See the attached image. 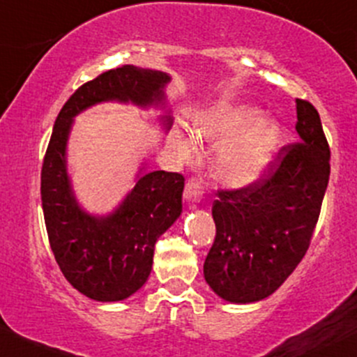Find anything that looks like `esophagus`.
I'll return each mask as SVG.
<instances>
[{
	"label": "esophagus",
	"instance_id": "obj_1",
	"mask_svg": "<svg viewBox=\"0 0 357 357\" xmlns=\"http://www.w3.org/2000/svg\"><path fill=\"white\" fill-rule=\"evenodd\" d=\"M203 193H205V185H203L202 178H191L190 181L186 183L185 198L188 203L197 205V203H199L203 199Z\"/></svg>",
	"mask_w": 357,
	"mask_h": 357
}]
</instances>
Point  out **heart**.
<instances>
[{"label": "heart", "instance_id": "1", "mask_svg": "<svg viewBox=\"0 0 357 357\" xmlns=\"http://www.w3.org/2000/svg\"><path fill=\"white\" fill-rule=\"evenodd\" d=\"M195 137L208 146H220L213 158V172L223 185L244 188L256 183L271 166L281 140L276 120L248 105H222L198 120ZM171 144L181 155L191 154L185 135L174 134Z\"/></svg>", "mask_w": 357, "mask_h": 357}]
</instances>
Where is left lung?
Listing matches in <instances>:
<instances>
[{
    "mask_svg": "<svg viewBox=\"0 0 357 357\" xmlns=\"http://www.w3.org/2000/svg\"><path fill=\"white\" fill-rule=\"evenodd\" d=\"M300 142L284 146L252 185L218 191L211 215L217 236L203 274L230 303L273 295L303 259L331 174V149L319 112L296 100Z\"/></svg>",
    "mask_w": 357,
    "mask_h": 357,
    "instance_id": "8db88e82",
    "label": "left lung"
}]
</instances>
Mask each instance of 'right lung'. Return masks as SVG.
<instances>
[{
	"mask_svg": "<svg viewBox=\"0 0 357 357\" xmlns=\"http://www.w3.org/2000/svg\"><path fill=\"white\" fill-rule=\"evenodd\" d=\"M169 74L135 66L107 70L81 86L59 112L42 166V208L50 249L66 280L96 301H120L144 287L158 238L183 211L185 178L178 172L146 171L108 215H93L77 202L68 172V142L74 119L95 105L116 101L139 108H162L164 130L172 125L166 109Z\"/></svg>",
	"mask_w": 357,
	"mask_h": 357,
	"instance_id": "right-lung-1",
	"label": "right lung"
}]
</instances>
